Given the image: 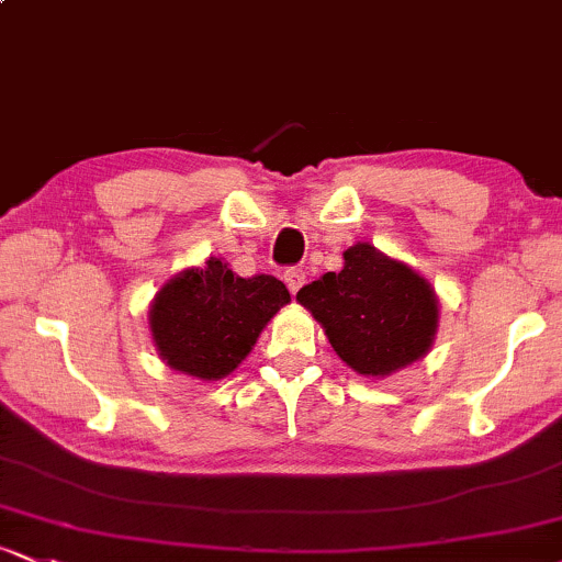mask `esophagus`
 I'll use <instances>...</instances> for the list:
<instances>
[{
  "instance_id": "1",
  "label": "esophagus",
  "mask_w": 562,
  "mask_h": 562,
  "mask_svg": "<svg viewBox=\"0 0 562 562\" xmlns=\"http://www.w3.org/2000/svg\"><path fill=\"white\" fill-rule=\"evenodd\" d=\"M303 282H306V272H303V269H285V285H288V290L290 293H299L301 290V285Z\"/></svg>"
}]
</instances>
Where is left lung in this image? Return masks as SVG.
I'll list each match as a JSON object with an SVG mask.
<instances>
[{"mask_svg":"<svg viewBox=\"0 0 562 562\" xmlns=\"http://www.w3.org/2000/svg\"><path fill=\"white\" fill-rule=\"evenodd\" d=\"M344 269L299 290L344 362L367 378H385L425 357L438 327L434 288L375 245L357 243Z\"/></svg>","mask_w":562,"mask_h":562,"instance_id":"8db88e82","label":"left lung"}]
</instances>
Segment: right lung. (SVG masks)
Listing matches in <instances>:
<instances>
[{"label": "right lung", "mask_w": 562, "mask_h": 562, "mask_svg": "<svg viewBox=\"0 0 562 562\" xmlns=\"http://www.w3.org/2000/svg\"><path fill=\"white\" fill-rule=\"evenodd\" d=\"M290 301L272 274L237 277L209 259L166 282L150 308V330L160 357L173 370L200 380L229 375L248 357L269 319Z\"/></svg>", "instance_id": "right-lung-1"}]
</instances>
